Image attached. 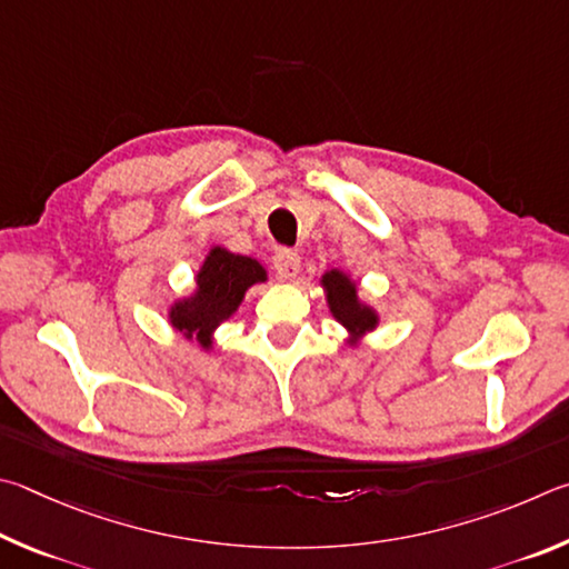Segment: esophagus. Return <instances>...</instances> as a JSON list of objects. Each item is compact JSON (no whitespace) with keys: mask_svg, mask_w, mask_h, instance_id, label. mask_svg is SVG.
Listing matches in <instances>:
<instances>
[{"mask_svg":"<svg viewBox=\"0 0 569 569\" xmlns=\"http://www.w3.org/2000/svg\"><path fill=\"white\" fill-rule=\"evenodd\" d=\"M300 267H302L300 254L290 252V249H279V252L274 254V269L282 279H295L297 274H300Z\"/></svg>","mask_w":569,"mask_h":569,"instance_id":"esophagus-1","label":"esophagus"}]
</instances>
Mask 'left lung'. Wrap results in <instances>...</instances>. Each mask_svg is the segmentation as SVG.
Returning <instances> with one entry per match:
<instances>
[{"instance_id": "8db88e82", "label": "left lung", "mask_w": 569, "mask_h": 569, "mask_svg": "<svg viewBox=\"0 0 569 569\" xmlns=\"http://www.w3.org/2000/svg\"><path fill=\"white\" fill-rule=\"evenodd\" d=\"M325 302L330 307L335 322H340L347 332L345 345L360 347L365 337L380 327V312L360 297L357 279L345 269H327L320 277Z\"/></svg>"}]
</instances>
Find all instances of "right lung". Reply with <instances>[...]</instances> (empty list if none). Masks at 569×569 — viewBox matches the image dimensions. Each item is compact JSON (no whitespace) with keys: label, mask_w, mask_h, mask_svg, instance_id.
<instances>
[{"label":"right lung","mask_w":569,"mask_h":569,"mask_svg":"<svg viewBox=\"0 0 569 569\" xmlns=\"http://www.w3.org/2000/svg\"><path fill=\"white\" fill-rule=\"evenodd\" d=\"M267 282V269L254 257L229 252L222 244L207 249L194 272V287L167 307V322L202 352L214 350L217 330L232 320L249 287Z\"/></svg>","instance_id":"obj_1"}]
</instances>
